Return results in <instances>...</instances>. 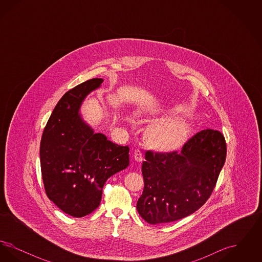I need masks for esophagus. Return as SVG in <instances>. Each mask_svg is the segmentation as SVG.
Segmentation results:
<instances>
[{"mask_svg": "<svg viewBox=\"0 0 262 262\" xmlns=\"http://www.w3.org/2000/svg\"><path fill=\"white\" fill-rule=\"evenodd\" d=\"M134 157H135V160L137 162H141L143 160V156H142V152L139 149L135 150V153H134Z\"/></svg>", "mask_w": 262, "mask_h": 262, "instance_id": "1", "label": "esophagus"}]
</instances>
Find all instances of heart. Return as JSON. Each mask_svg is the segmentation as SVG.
<instances>
[{
    "mask_svg": "<svg viewBox=\"0 0 262 262\" xmlns=\"http://www.w3.org/2000/svg\"><path fill=\"white\" fill-rule=\"evenodd\" d=\"M189 126L182 121H170L156 127L152 134V142L159 148L176 149L186 140Z\"/></svg>",
    "mask_w": 262,
    "mask_h": 262,
    "instance_id": "obj_1",
    "label": "heart"
}]
</instances>
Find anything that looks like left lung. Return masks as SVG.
<instances>
[{"mask_svg": "<svg viewBox=\"0 0 262 262\" xmlns=\"http://www.w3.org/2000/svg\"><path fill=\"white\" fill-rule=\"evenodd\" d=\"M227 154L220 132L203 129L180 152L146 151L139 215L149 224L169 223L200 209L211 195Z\"/></svg>", "mask_w": 262, "mask_h": 262, "instance_id": "8db88e82", "label": "left lung"}]
</instances>
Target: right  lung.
Wrapping results in <instances>:
<instances>
[{
  "label": "right lung",
  "mask_w": 262,
  "mask_h": 262,
  "mask_svg": "<svg viewBox=\"0 0 262 262\" xmlns=\"http://www.w3.org/2000/svg\"><path fill=\"white\" fill-rule=\"evenodd\" d=\"M102 82V78H92L68 91L52 113L40 143L46 194L76 218L99 206L106 181L129 164L128 146L95 134L79 113L83 100Z\"/></svg>",
  "instance_id": "obj_1"
}]
</instances>
